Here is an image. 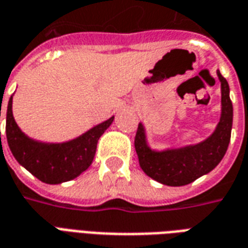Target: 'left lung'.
<instances>
[{"label": "left lung", "instance_id": "1", "mask_svg": "<svg viewBox=\"0 0 248 248\" xmlns=\"http://www.w3.org/2000/svg\"><path fill=\"white\" fill-rule=\"evenodd\" d=\"M217 74L222 89V114L217 129L207 140L197 145L155 151L147 145L143 124H138L134 146L140 166L156 182L166 186L188 185L215 169L226 154L232 127V103L226 78L219 70Z\"/></svg>", "mask_w": 248, "mask_h": 248}]
</instances>
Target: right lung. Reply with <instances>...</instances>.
Listing matches in <instances>:
<instances>
[{"mask_svg": "<svg viewBox=\"0 0 248 248\" xmlns=\"http://www.w3.org/2000/svg\"><path fill=\"white\" fill-rule=\"evenodd\" d=\"M12 105L13 97L9 99L6 110V140L9 149L21 166L49 185L67 182L86 171L94 159L99 137L114 121V117H111L69 142L45 143L31 140L21 131L14 121Z\"/></svg>", "mask_w": 248, "mask_h": 248, "instance_id": "obj_1", "label": "right lung"}]
</instances>
